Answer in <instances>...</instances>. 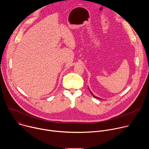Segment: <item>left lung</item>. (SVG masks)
<instances>
[{
  "mask_svg": "<svg viewBox=\"0 0 149 149\" xmlns=\"http://www.w3.org/2000/svg\"><path fill=\"white\" fill-rule=\"evenodd\" d=\"M88 89H89V91H90V93H91V94H92V95H93V96H94V97H95V98H98V99H101V98H98V97H96V96H95V95H94V94H93V93H92V92H91V91H90V88H88Z\"/></svg>",
  "mask_w": 149,
  "mask_h": 149,
  "instance_id": "8db88e82",
  "label": "left lung"
}]
</instances>
